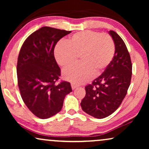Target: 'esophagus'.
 Returning <instances> with one entry per match:
<instances>
[{
    "label": "esophagus",
    "mask_w": 149,
    "mask_h": 149,
    "mask_svg": "<svg viewBox=\"0 0 149 149\" xmlns=\"http://www.w3.org/2000/svg\"><path fill=\"white\" fill-rule=\"evenodd\" d=\"M71 87H72V89H76V87H77V85L74 84V83H72V84H71Z\"/></svg>",
    "instance_id": "34e87169"
}]
</instances>
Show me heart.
Instances as JSON below:
<instances>
[{
	"instance_id": "b5f03b06",
	"label": "heart",
	"mask_w": 149,
	"mask_h": 149,
	"mask_svg": "<svg viewBox=\"0 0 149 149\" xmlns=\"http://www.w3.org/2000/svg\"><path fill=\"white\" fill-rule=\"evenodd\" d=\"M115 51V43L109 34L83 31L73 34L67 42H59L55 47L54 56L64 68L74 64L80 56L81 64L64 69L62 75L67 81L81 84L94 74H101L111 64Z\"/></svg>"
}]
</instances>
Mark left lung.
<instances>
[{"label": "left lung", "mask_w": 149, "mask_h": 149, "mask_svg": "<svg viewBox=\"0 0 149 149\" xmlns=\"http://www.w3.org/2000/svg\"><path fill=\"white\" fill-rule=\"evenodd\" d=\"M115 43V55L109 66L92 84L85 86L81 102L83 111L103 119L117 110L127 94L132 74L131 58L123 39L115 31L109 32Z\"/></svg>", "instance_id": "8db88e82"}]
</instances>
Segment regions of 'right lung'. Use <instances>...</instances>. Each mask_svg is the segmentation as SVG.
Segmentation results:
<instances>
[{"mask_svg":"<svg viewBox=\"0 0 149 149\" xmlns=\"http://www.w3.org/2000/svg\"><path fill=\"white\" fill-rule=\"evenodd\" d=\"M70 32L42 27L26 38L20 49L18 87L26 107L40 119H48L59 113L65 96L72 91L69 82L56 84L61 71L54 57L56 43Z\"/></svg>","mask_w":149,"mask_h":149,"instance_id":"add662e5","label":"right lung"}]
</instances>
